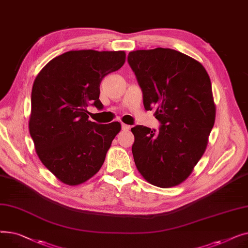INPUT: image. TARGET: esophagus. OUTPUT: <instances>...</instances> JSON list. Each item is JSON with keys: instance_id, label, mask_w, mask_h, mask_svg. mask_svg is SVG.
Here are the masks:
<instances>
[{"instance_id": "esophagus-1", "label": "esophagus", "mask_w": 248, "mask_h": 248, "mask_svg": "<svg viewBox=\"0 0 248 248\" xmlns=\"http://www.w3.org/2000/svg\"><path fill=\"white\" fill-rule=\"evenodd\" d=\"M122 129H123V131H129V129H131V125L125 124H122Z\"/></svg>"}]
</instances>
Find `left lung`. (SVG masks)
Listing matches in <instances>:
<instances>
[{
  "label": "left lung",
  "instance_id": "8db88e82",
  "mask_svg": "<svg viewBox=\"0 0 248 248\" xmlns=\"http://www.w3.org/2000/svg\"><path fill=\"white\" fill-rule=\"evenodd\" d=\"M127 61L145 108L155 109L161 123L157 132L144 125L132 128L137 169L154 186H177L202 158L215 123L210 77L199 61L169 48L132 51Z\"/></svg>",
  "mask_w": 248,
  "mask_h": 248
}]
</instances>
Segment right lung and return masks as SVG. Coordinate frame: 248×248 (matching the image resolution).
Instances as JSON below:
<instances>
[{"mask_svg":"<svg viewBox=\"0 0 248 248\" xmlns=\"http://www.w3.org/2000/svg\"><path fill=\"white\" fill-rule=\"evenodd\" d=\"M124 61V51L72 50L49 61L35 78L29 132L39 159L63 184L93 177L120 133L119 122H90L86 108H102V78Z\"/></svg>","mask_w":248,"mask_h":248,"instance_id":"obj_1","label":"right lung"}]
</instances>
